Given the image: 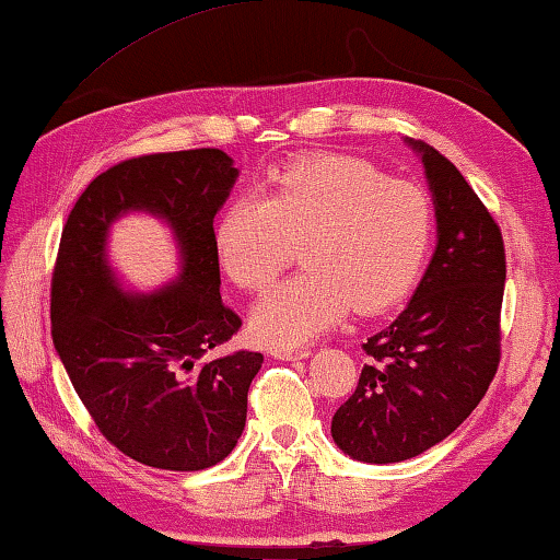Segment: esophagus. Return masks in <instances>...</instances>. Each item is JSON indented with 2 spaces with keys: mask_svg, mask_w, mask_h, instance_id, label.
<instances>
[{
  "mask_svg": "<svg viewBox=\"0 0 560 560\" xmlns=\"http://www.w3.org/2000/svg\"><path fill=\"white\" fill-rule=\"evenodd\" d=\"M269 354L273 360H306L311 352L306 348H273Z\"/></svg>",
  "mask_w": 560,
  "mask_h": 560,
  "instance_id": "obj_1",
  "label": "esophagus"
}]
</instances>
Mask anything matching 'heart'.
<instances>
[{"label": "heart", "instance_id": "heart-1", "mask_svg": "<svg viewBox=\"0 0 560 560\" xmlns=\"http://www.w3.org/2000/svg\"><path fill=\"white\" fill-rule=\"evenodd\" d=\"M433 235L431 202L409 180L354 156H315L273 174L264 198H232L212 225L220 269L261 291L301 242L306 269L252 311V330L277 348L303 345L345 315L382 313L421 277Z\"/></svg>", "mask_w": 560, "mask_h": 560}]
</instances>
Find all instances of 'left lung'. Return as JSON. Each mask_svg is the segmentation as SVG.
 Masks as SVG:
<instances>
[{
  "label": "left lung",
  "instance_id": "obj_1",
  "mask_svg": "<svg viewBox=\"0 0 560 560\" xmlns=\"http://www.w3.org/2000/svg\"><path fill=\"white\" fill-rule=\"evenodd\" d=\"M429 180L435 249L399 318L362 350L358 389L332 416V441L362 463H401L460 425L500 364L506 261L502 232L460 171L406 139Z\"/></svg>",
  "mask_w": 560,
  "mask_h": 560
}]
</instances>
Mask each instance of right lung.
Here are the masks:
<instances>
[{
	"label": "right lung",
	"mask_w": 560,
	"mask_h": 560,
	"mask_svg": "<svg viewBox=\"0 0 560 560\" xmlns=\"http://www.w3.org/2000/svg\"><path fill=\"white\" fill-rule=\"evenodd\" d=\"M240 176L225 151L190 149L121 161L78 198L50 281V335L100 433L131 460L192 472L232 453L264 354H206L240 330L220 299L212 220ZM129 211L164 219L179 277L151 294L110 267V225Z\"/></svg>",
	"instance_id": "right-lung-1"
}]
</instances>
